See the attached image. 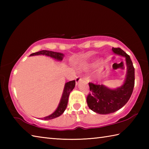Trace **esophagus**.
Returning <instances> with one entry per match:
<instances>
[{"label": "esophagus", "instance_id": "34e87169", "mask_svg": "<svg viewBox=\"0 0 149 149\" xmlns=\"http://www.w3.org/2000/svg\"><path fill=\"white\" fill-rule=\"evenodd\" d=\"M82 79H82V78H81V77H79V76L76 77V78H75V83H76V84H78L79 82L82 81Z\"/></svg>", "mask_w": 149, "mask_h": 149}]
</instances>
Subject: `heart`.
Instances as JSON below:
<instances>
[{"mask_svg": "<svg viewBox=\"0 0 149 149\" xmlns=\"http://www.w3.org/2000/svg\"><path fill=\"white\" fill-rule=\"evenodd\" d=\"M81 69H85V68H86V65H82L81 66Z\"/></svg>", "mask_w": 149, "mask_h": 149, "instance_id": "b5f03b06", "label": "heart"}]
</instances>
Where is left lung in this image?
Returning <instances> with one entry per match:
<instances>
[{
    "label": "left lung",
    "mask_w": 149,
    "mask_h": 149,
    "mask_svg": "<svg viewBox=\"0 0 149 149\" xmlns=\"http://www.w3.org/2000/svg\"><path fill=\"white\" fill-rule=\"evenodd\" d=\"M113 52L125 58L127 74L124 83L116 89L89 83L90 91L86 101L89 108L100 115L113 113L125 105L132 95L134 86V68L127 54L120 48H114Z\"/></svg>",
    "instance_id": "8db88e82"
}]
</instances>
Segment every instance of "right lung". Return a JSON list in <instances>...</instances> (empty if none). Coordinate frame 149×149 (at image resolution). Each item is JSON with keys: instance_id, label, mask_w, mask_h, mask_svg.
<instances>
[{"instance_id": "add662e5", "label": "right lung", "mask_w": 149, "mask_h": 149, "mask_svg": "<svg viewBox=\"0 0 149 149\" xmlns=\"http://www.w3.org/2000/svg\"><path fill=\"white\" fill-rule=\"evenodd\" d=\"M36 55H45V56L50 57V58H54L55 59L59 60V61H61L63 59V57L64 56V54H63L61 53L49 51V50H41V51H39V52L33 53L31 54L30 56H36ZM75 80L69 81L65 84L64 90H63L61 99V100H60V102L59 104L58 108H57L55 111L52 114H51V115L44 117V118H42V120H51L62 115L63 112L65 111V110L66 109V106H67L70 93L73 90V89H74L75 87Z\"/></svg>"}]
</instances>
